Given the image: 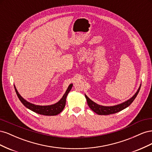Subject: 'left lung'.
Here are the masks:
<instances>
[{
	"label": "left lung",
	"mask_w": 152,
	"mask_h": 152,
	"mask_svg": "<svg viewBox=\"0 0 152 152\" xmlns=\"http://www.w3.org/2000/svg\"><path fill=\"white\" fill-rule=\"evenodd\" d=\"M141 85L136 91V93L134 94V95L132 96L131 98L129 99H128L125 102H123L121 104H116L114 106H110V107H108V106H103V105H100L97 103H96L94 102L93 101H92L90 98L87 97V95L85 94V97L87 100V104L89 107V108L93 110L94 112L96 113H97L98 115H110V114H113V113H115L121 111V110L126 108L128 107L132 102L134 100L136 97L137 96V94H138L139 91L140 90V87Z\"/></svg>",
	"instance_id": "left-lung-1"
}]
</instances>
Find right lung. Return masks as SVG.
Instances as JSON below:
<instances>
[{"label": "right lung", "instance_id": "right-lung-1", "mask_svg": "<svg viewBox=\"0 0 152 152\" xmlns=\"http://www.w3.org/2000/svg\"><path fill=\"white\" fill-rule=\"evenodd\" d=\"M15 86V89L16 91V94L18 96V98L21 101V102L23 103L25 107L27 108L30 109L31 111H33L37 113H39L40 115H48V116H54L60 113L64 109L66 104V98L69 92L72 89V87L73 84H71L69 85L68 89H66L65 94H63L61 99L53 104L50 105H46V106H42V105H36L35 104L31 103L28 102H27L26 99H25L22 96L19 94L18 91H17L16 86Z\"/></svg>", "mask_w": 152, "mask_h": 152}]
</instances>
